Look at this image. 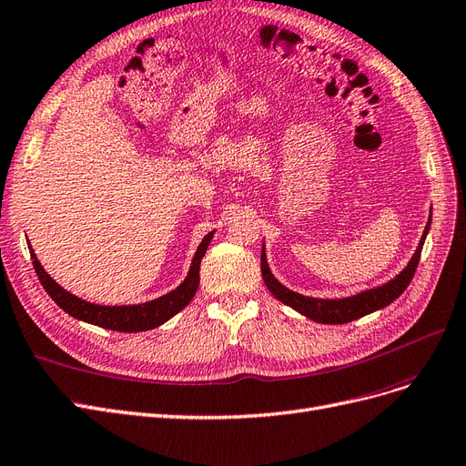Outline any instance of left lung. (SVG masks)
<instances>
[{
    "mask_svg": "<svg viewBox=\"0 0 466 466\" xmlns=\"http://www.w3.org/2000/svg\"><path fill=\"white\" fill-rule=\"evenodd\" d=\"M430 224H431V211L426 222V228L422 238H420L418 248L412 253L410 261L407 267L402 268L399 275H395L391 280H387L380 287L360 290L352 296H344V298H313V296H304L299 292H294L290 289L284 287L282 282L273 275L271 267L267 263V253H265V242L261 248V275L265 280V287L268 289L279 302L290 306L298 313H302L304 318L315 321V323H327V325H340V323H349L354 319L364 318V315H370L373 311H378L391 302L407 290L410 284L416 267L420 261V253H422L426 236L430 232Z\"/></svg>",
    "mask_w": 466,
    "mask_h": 466,
    "instance_id": "8db88e82",
    "label": "left lung"
}]
</instances>
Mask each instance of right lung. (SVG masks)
<instances>
[{
  "label": "right lung",
  "instance_id": "add662e5",
  "mask_svg": "<svg viewBox=\"0 0 466 466\" xmlns=\"http://www.w3.org/2000/svg\"><path fill=\"white\" fill-rule=\"evenodd\" d=\"M217 230L208 232L201 244L198 246V251H195L187 277L179 282V287L174 290L167 292L160 298L148 299L145 304H131V306H102V304H93L86 302V299L75 296L67 292L64 287L59 284L44 271L42 263L38 261L35 249L31 248V242L28 244V251H31V259L36 268V275L42 282L44 290L48 292V296L54 299V302L62 308L66 313H69L71 318L91 323L102 329H110V331H119V333H139V331H148V329H155L162 323H167L172 319L177 311H182L198 292L199 287V267L203 255L211 244V239Z\"/></svg>",
  "mask_w": 466,
  "mask_h": 466
}]
</instances>
